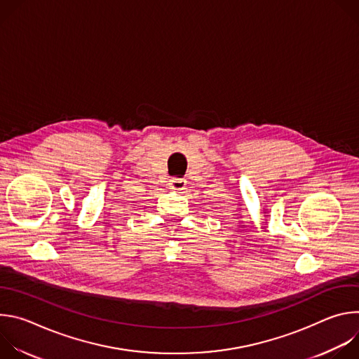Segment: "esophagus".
<instances>
[{
    "mask_svg": "<svg viewBox=\"0 0 359 359\" xmlns=\"http://www.w3.org/2000/svg\"><path fill=\"white\" fill-rule=\"evenodd\" d=\"M169 186H170V189H172V190L182 191V190H184V187H186V179H182V177H173V179L170 180Z\"/></svg>",
    "mask_w": 359,
    "mask_h": 359,
    "instance_id": "obj_1",
    "label": "esophagus"
}]
</instances>
